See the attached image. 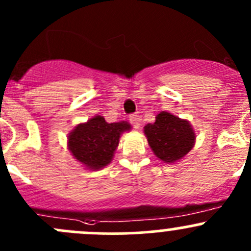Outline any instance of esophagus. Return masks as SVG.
<instances>
[{"label": "esophagus", "mask_w": 251, "mask_h": 251, "mask_svg": "<svg viewBox=\"0 0 251 251\" xmlns=\"http://www.w3.org/2000/svg\"><path fill=\"white\" fill-rule=\"evenodd\" d=\"M130 121H131V124L133 125V127L140 128V126H141V115H138V114H131Z\"/></svg>", "instance_id": "obj_1"}]
</instances>
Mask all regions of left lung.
<instances>
[{
    "mask_svg": "<svg viewBox=\"0 0 251 251\" xmlns=\"http://www.w3.org/2000/svg\"><path fill=\"white\" fill-rule=\"evenodd\" d=\"M144 135L156 158L168 164L183 158L196 143V133L189 121L169 111H160L153 124H147Z\"/></svg>",
    "mask_w": 251,
    "mask_h": 251,
    "instance_id": "8db88e82",
    "label": "left lung"
}]
</instances>
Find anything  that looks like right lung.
<instances>
[{"mask_svg":"<svg viewBox=\"0 0 251 251\" xmlns=\"http://www.w3.org/2000/svg\"><path fill=\"white\" fill-rule=\"evenodd\" d=\"M127 121L108 124L100 115L78 124L68 136V148L77 161L90 170L105 168L113 159L121 133L130 131Z\"/></svg>","mask_w":251,"mask_h":251,"instance_id":"add662e5","label":"right lung"}]
</instances>
